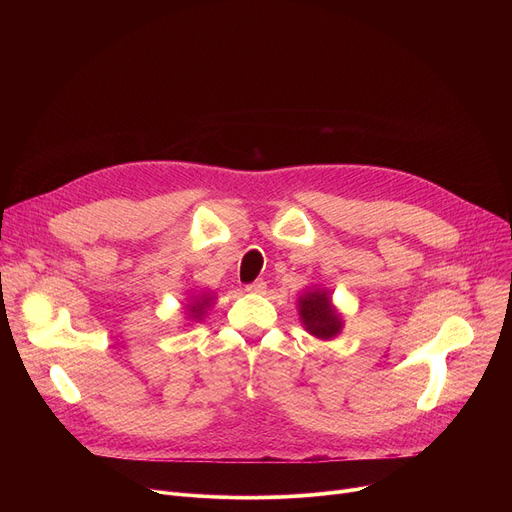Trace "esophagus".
Here are the masks:
<instances>
[{
  "label": "esophagus",
  "instance_id": "obj_1",
  "mask_svg": "<svg viewBox=\"0 0 512 512\" xmlns=\"http://www.w3.org/2000/svg\"><path fill=\"white\" fill-rule=\"evenodd\" d=\"M245 290H247V292H263V290H265V282H263V280H255V282L247 284Z\"/></svg>",
  "mask_w": 512,
  "mask_h": 512
}]
</instances>
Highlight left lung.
<instances>
[{"mask_svg":"<svg viewBox=\"0 0 512 512\" xmlns=\"http://www.w3.org/2000/svg\"><path fill=\"white\" fill-rule=\"evenodd\" d=\"M301 319L309 334L317 338H332L340 332L342 321L340 315L332 309L328 292L324 290H313L301 297Z\"/></svg>","mask_w":512,"mask_h":512,"instance_id":"obj_1","label":"left lung"}]
</instances>
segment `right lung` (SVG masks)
<instances>
[{
  "label": "right lung",
  "instance_id": "obj_1",
  "mask_svg": "<svg viewBox=\"0 0 512 512\" xmlns=\"http://www.w3.org/2000/svg\"><path fill=\"white\" fill-rule=\"evenodd\" d=\"M209 301H211V299H201L199 303L195 301L193 305H188V313H191V315L197 317V319H201L203 313H205V307H209Z\"/></svg>",
  "mask_w": 512,
  "mask_h": 512
}]
</instances>
